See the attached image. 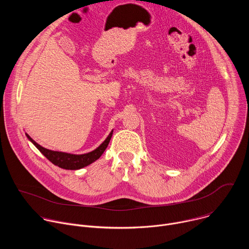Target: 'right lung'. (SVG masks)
Here are the masks:
<instances>
[{
	"instance_id": "1",
	"label": "right lung",
	"mask_w": 249,
	"mask_h": 249,
	"mask_svg": "<svg viewBox=\"0 0 249 249\" xmlns=\"http://www.w3.org/2000/svg\"><path fill=\"white\" fill-rule=\"evenodd\" d=\"M112 134H113V130L110 132L108 137L105 139L103 143L98 148H96L94 151L88 153V154H84V155H73V154L56 152V151H51V150L45 149V148L41 147L40 145H38L36 142L30 138V136L28 134L25 133L26 137L28 138V140L31 142V143L35 147H36L40 151V153L47 160H49L53 164H55L61 168H64V169H71V170L83 168V167L92 163L96 160H98L100 158V156L103 154V152L105 151V149L107 148L109 142H110V139L112 137Z\"/></svg>"
}]
</instances>
